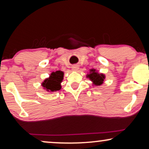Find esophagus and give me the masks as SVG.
<instances>
[{"instance_id":"esophagus-1","label":"esophagus","mask_w":149,"mask_h":149,"mask_svg":"<svg viewBox=\"0 0 149 149\" xmlns=\"http://www.w3.org/2000/svg\"><path fill=\"white\" fill-rule=\"evenodd\" d=\"M72 70L77 71V70H78L79 66H77V65H74V66H73L72 67Z\"/></svg>"}]
</instances>
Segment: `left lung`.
Returning <instances> with one entry per match:
<instances>
[{
	"mask_svg": "<svg viewBox=\"0 0 149 149\" xmlns=\"http://www.w3.org/2000/svg\"><path fill=\"white\" fill-rule=\"evenodd\" d=\"M87 78H88L92 82L93 85L99 86L104 83L106 77L105 74H104L103 73H98L97 70L93 68L89 70V73L87 74Z\"/></svg>",
	"mask_w": 149,
	"mask_h": 149,
	"instance_id": "obj_1",
	"label": "left lung"
}]
</instances>
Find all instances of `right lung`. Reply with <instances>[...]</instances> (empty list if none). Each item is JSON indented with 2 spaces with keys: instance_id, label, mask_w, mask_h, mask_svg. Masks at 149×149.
Returning <instances> with one entry per match:
<instances>
[{
  "instance_id": "obj_1",
  "label": "right lung",
  "mask_w": 149,
  "mask_h": 149,
  "mask_svg": "<svg viewBox=\"0 0 149 149\" xmlns=\"http://www.w3.org/2000/svg\"><path fill=\"white\" fill-rule=\"evenodd\" d=\"M64 72L61 70H57L51 73L50 76L45 79L41 85L43 89L49 92H54L60 90L62 88L61 83L64 79Z\"/></svg>"
}]
</instances>
